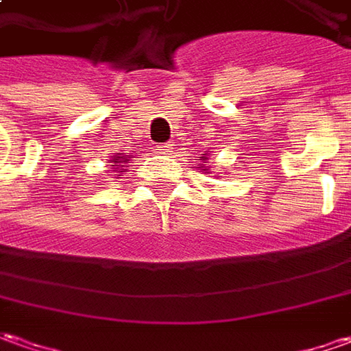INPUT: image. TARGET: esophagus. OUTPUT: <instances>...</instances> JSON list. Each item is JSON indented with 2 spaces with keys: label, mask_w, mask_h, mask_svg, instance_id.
I'll use <instances>...</instances> for the list:
<instances>
[{
  "label": "esophagus",
  "mask_w": 351,
  "mask_h": 351,
  "mask_svg": "<svg viewBox=\"0 0 351 351\" xmlns=\"http://www.w3.org/2000/svg\"><path fill=\"white\" fill-rule=\"evenodd\" d=\"M156 151L160 152V154H170L171 151H173V145L168 141V143H160V145H156Z\"/></svg>",
  "instance_id": "34e87169"
}]
</instances>
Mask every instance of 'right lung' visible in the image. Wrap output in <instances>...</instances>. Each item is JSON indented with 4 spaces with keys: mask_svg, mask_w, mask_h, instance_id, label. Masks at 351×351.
<instances>
[{
    "mask_svg": "<svg viewBox=\"0 0 351 351\" xmlns=\"http://www.w3.org/2000/svg\"><path fill=\"white\" fill-rule=\"evenodd\" d=\"M125 158L128 156H116V158H112V166H118L120 162H125Z\"/></svg>",
    "mask_w": 351,
    "mask_h": 351,
    "instance_id": "add662e5",
    "label": "right lung"
}]
</instances>
